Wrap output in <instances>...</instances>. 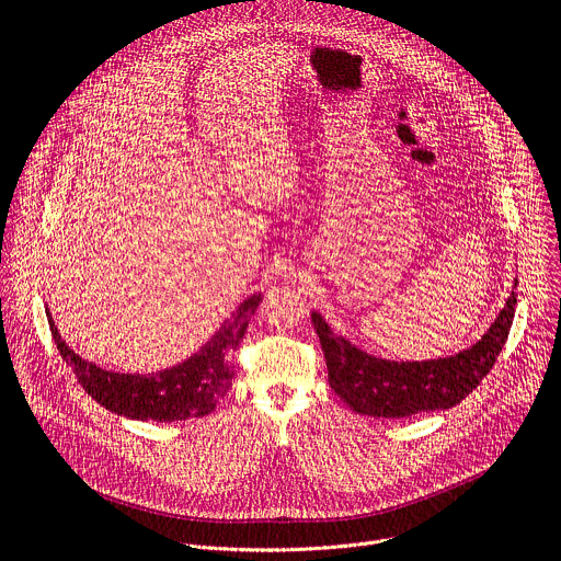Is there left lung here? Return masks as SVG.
Returning a JSON list of instances; mask_svg holds the SVG:
<instances>
[{"label": "left lung", "mask_w": 561, "mask_h": 561, "mask_svg": "<svg viewBox=\"0 0 561 561\" xmlns=\"http://www.w3.org/2000/svg\"><path fill=\"white\" fill-rule=\"evenodd\" d=\"M517 282L495 322L474 344L431 359H383L337 335L322 312L312 310V324L322 342L331 388L355 413L399 420L426 411H446L482 381L502 353L515 317Z\"/></svg>", "instance_id": "left-lung-1"}]
</instances>
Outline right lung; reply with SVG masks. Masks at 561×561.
<instances>
[{
  "label": "right lung",
  "instance_id": "right-lung-1",
  "mask_svg": "<svg viewBox=\"0 0 561 561\" xmlns=\"http://www.w3.org/2000/svg\"><path fill=\"white\" fill-rule=\"evenodd\" d=\"M260 301L262 293L247 297L197 353L157 373H117L84 359L59 335L50 310L46 314L59 355L98 404L128 420L182 422L213 413L232 386V355Z\"/></svg>",
  "mask_w": 561,
  "mask_h": 561
}]
</instances>
